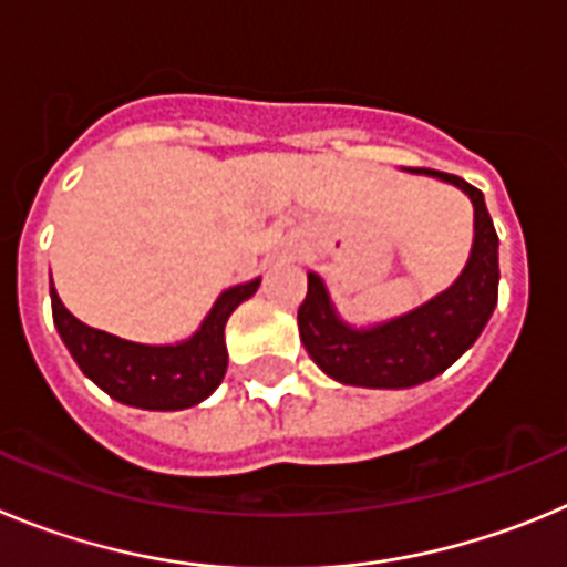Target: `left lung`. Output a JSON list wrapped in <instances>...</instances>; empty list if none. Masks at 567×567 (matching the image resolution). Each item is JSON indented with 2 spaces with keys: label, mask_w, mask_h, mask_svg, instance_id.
Here are the masks:
<instances>
[{
  "label": "left lung",
  "mask_w": 567,
  "mask_h": 567,
  "mask_svg": "<svg viewBox=\"0 0 567 567\" xmlns=\"http://www.w3.org/2000/svg\"><path fill=\"white\" fill-rule=\"evenodd\" d=\"M455 183L474 203V246L457 282L423 308L386 321L381 328L353 330L336 319L328 290L316 274H308V296L299 305V339L316 367L330 379L353 386L401 390L435 379L461 359L486 328L497 305V231L488 217L481 188L457 175L437 169H412Z\"/></svg>",
  "instance_id": "obj_1"
}]
</instances>
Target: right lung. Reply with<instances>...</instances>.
Returning <instances> with one entry per match:
<instances>
[{
	"instance_id": "add662e5",
	"label": "right lung",
	"mask_w": 567,
	"mask_h": 567,
	"mask_svg": "<svg viewBox=\"0 0 567 567\" xmlns=\"http://www.w3.org/2000/svg\"><path fill=\"white\" fill-rule=\"evenodd\" d=\"M257 288L259 279L228 288L206 316L203 328L177 347H150L118 339L75 319L61 305L55 288H50V299L55 330L86 379L121 404L166 412L200 404L220 386L228 367L223 330L234 308L246 302Z\"/></svg>"
}]
</instances>
